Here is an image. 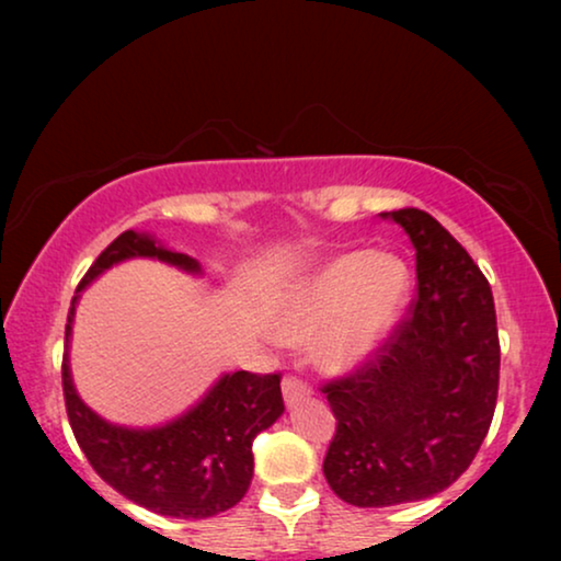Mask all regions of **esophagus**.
Masks as SVG:
<instances>
[{
    "label": "esophagus",
    "mask_w": 561,
    "mask_h": 561,
    "mask_svg": "<svg viewBox=\"0 0 561 561\" xmlns=\"http://www.w3.org/2000/svg\"><path fill=\"white\" fill-rule=\"evenodd\" d=\"M280 388H283V401H286V405H294V403L304 401V398L311 396V388L298 378H286V380H283Z\"/></svg>",
    "instance_id": "1"
}]
</instances>
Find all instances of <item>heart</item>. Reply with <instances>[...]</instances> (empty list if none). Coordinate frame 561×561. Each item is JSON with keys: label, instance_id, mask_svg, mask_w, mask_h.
I'll use <instances>...</instances> for the list:
<instances>
[{"label": "heart", "instance_id": "obj_1", "mask_svg": "<svg viewBox=\"0 0 561 561\" xmlns=\"http://www.w3.org/2000/svg\"><path fill=\"white\" fill-rule=\"evenodd\" d=\"M409 267L390 252H347L311 273L283 309L286 342L319 336V359L332 370L365 365L401 317L409 298Z\"/></svg>", "mask_w": 561, "mask_h": 561}]
</instances>
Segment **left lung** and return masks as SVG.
I'll return each instance as SVG.
<instances>
[{"instance_id":"1","label":"left lung","mask_w":561,"mask_h":561,"mask_svg":"<svg viewBox=\"0 0 561 561\" xmlns=\"http://www.w3.org/2000/svg\"><path fill=\"white\" fill-rule=\"evenodd\" d=\"M380 217L416 250L419 298L378 363L324 388L336 416L324 478L357 508L449 488L485 439L501 373L493 290L467 250L421 209Z\"/></svg>"}]
</instances>
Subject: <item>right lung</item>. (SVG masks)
I'll return each mask as SVG.
<instances>
[{
  "mask_svg": "<svg viewBox=\"0 0 561 561\" xmlns=\"http://www.w3.org/2000/svg\"><path fill=\"white\" fill-rule=\"evenodd\" d=\"M158 260L204 278L196 257L156 234L127 229L89 267L66 324L64 393L73 436L99 478L142 508L171 518H209L237 505L252 480V439L283 416L280 375L221 373L179 416L156 426H125L83 403L71 375L76 306L91 283L127 260Z\"/></svg>",
  "mask_w": 561,
  "mask_h": 561,
  "instance_id": "right-lung-1",
  "label": "right lung"
}]
</instances>
